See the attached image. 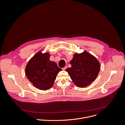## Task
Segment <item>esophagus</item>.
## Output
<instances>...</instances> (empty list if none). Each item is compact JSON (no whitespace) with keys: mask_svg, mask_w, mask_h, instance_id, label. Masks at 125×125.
Wrapping results in <instances>:
<instances>
[{"mask_svg":"<svg viewBox=\"0 0 125 125\" xmlns=\"http://www.w3.org/2000/svg\"><path fill=\"white\" fill-rule=\"evenodd\" d=\"M67 68V66H66L65 67H64V68H62V70H66V69Z\"/></svg>","mask_w":125,"mask_h":125,"instance_id":"esophagus-1","label":"esophagus"}]
</instances>
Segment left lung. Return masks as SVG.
<instances>
[{"instance_id": "obj_1", "label": "left lung", "mask_w": 125, "mask_h": 125, "mask_svg": "<svg viewBox=\"0 0 125 125\" xmlns=\"http://www.w3.org/2000/svg\"><path fill=\"white\" fill-rule=\"evenodd\" d=\"M71 67L66 71L77 87L85 88L93 83L97 78L100 69V63L97 58L84 50L82 53L74 54L70 61Z\"/></svg>"}]
</instances>
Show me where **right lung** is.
Returning <instances> with one entry per match:
<instances>
[{
    "mask_svg": "<svg viewBox=\"0 0 125 125\" xmlns=\"http://www.w3.org/2000/svg\"><path fill=\"white\" fill-rule=\"evenodd\" d=\"M41 49L28 62L25 69L29 81L36 88L46 91L54 85L56 77L62 69L54 61L50 60L51 55L48 52L42 53Z\"/></svg>",
    "mask_w": 125,
    "mask_h": 125,
    "instance_id": "1",
    "label": "right lung"
}]
</instances>
